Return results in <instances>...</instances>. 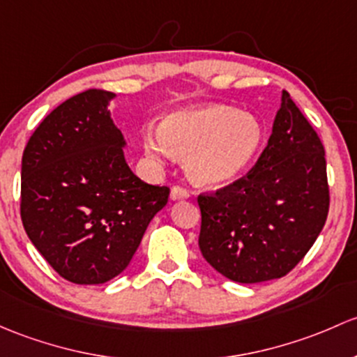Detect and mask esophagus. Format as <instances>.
Here are the masks:
<instances>
[{
	"label": "esophagus",
	"mask_w": 357,
	"mask_h": 357,
	"mask_svg": "<svg viewBox=\"0 0 357 357\" xmlns=\"http://www.w3.org/2000/svg\"><path fill=\"white\" fill-rule=\"evenodd\" d=\"M186 198H190V193L181 186H174L171 190V200H186Z\"/></svg>",
	"instance_id": "1"
}]
</instances>
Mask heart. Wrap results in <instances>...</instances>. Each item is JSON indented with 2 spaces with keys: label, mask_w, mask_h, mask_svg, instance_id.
<instances>
[{
  "label": "heart",
  "mask_w": 357,
  "mask_h": 357,
  "mask_svg": "<svg viewBox=\"0 0 357 357\" xmlns=\"http://www.w3.org/2000/svg\"><path fill=\"white\" fill-rule=\"evenodd\" d=\"M264 142L260 121L227 106H205L169 114L160 128L145 131L150 157L188 155L186 171L198 185L219 186L250 167Z\"/></svg>",
  "instance_id": "1"
}]
</instances>
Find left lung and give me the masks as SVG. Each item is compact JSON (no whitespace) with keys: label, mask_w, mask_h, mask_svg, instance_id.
<instances>
[{"label":"left lung","mask_w":357,"mask_h":357,"mask_svg":"<svg viewBox=\"0 0 357 357\" xmlns=\"http://www.w3.org/2000/svg\"><path fill=\"white\" fill-rule=\"evenodd\" d=\"M198 205L202 255L234 282L280 279L305 258L328 215L327 160L286 90L257 164L215 193L198 195Z\"/></svg>","instance_id":"1"}]
</instances>
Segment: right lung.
Here are the masks:
<instances>
[{"instance_id": "1", "label": "right lung", "mask_w": 357, "mask_h": 357, "mask_svg": "<svg viewBox=\"0 0 357 357\" xmlns=\"http://www.w3.org/2000/svg\"><path fill=\"white\" fill-rule=\"evenodd\" d=\"M89 89L43 119L22 157L20 215L32 245L63 279L104 284L131 261L169 198L131 172L107 109Z\"/></svg>"}]
</instances>
